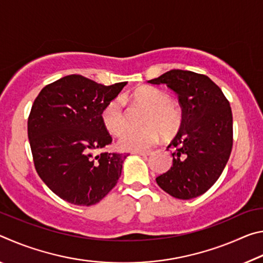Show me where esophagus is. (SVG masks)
Returning <instances> with one entry per match:
<instances>
[{
    "mask_svg": "<svg viewBox=\"0 0 263 263\" xmlns=\"http://www.w3.org/2000/svg\"><path fill=\"white\" fill-rule=\"evenodd\" d=\"M133 154H138V155H149L151 151H139V152H133Z\"/></svg>",
    "mask_w": 263,
    "mask_h": 263,
    "instance_id": "esophagus-1",
    "label": "esophagus"
}]
</instances>
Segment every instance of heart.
Segmentation results:
<instances>
[{
  "mask_svg": "<svg viewBox=\"0 0 263 263\" xmlns=\"http://www.w3.org/2000/svg\"><path fill=\"white\" fill-rule=\"evenodd\" d=\"M132 100L145 109H147L144 118L146 127L141 130L127 128L119 136L117 147L126 152H139L149 148L157 144L160 132L164 136H172L181 127L183 121V112L177 102L169 100L162 90L145 86L133 92ZM106 131L111 135H118L126 125V116L124 112L121 97L111 100L104 106L101 115Z\"/></svg>",
  "mask_w": 263,
  "mask_h": 263,
  "instance_id": "heart-1",
  "label": "heart"
}]
</instances>
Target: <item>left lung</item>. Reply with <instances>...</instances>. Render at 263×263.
I'll use <instances>...</instances> for the list:
<instances>
[{"label":"left lung","mask_w":263,"mask_h":263,"mask_svg":"<svg viewBox=\"0 0 263 263\" xmlns=\"http://www.w3.org/2000/svg\"><path fill=\"white\" fill-rule=\"evenodd\" d=\"M151 84H166L176 92L183 121L169 147L173 166L157 177L160 188L173 197L191 199L205 193L219 179L233 145L230 102L206 75L172 69Z\"/></svg>","instance_id":"1"}]
</instances>
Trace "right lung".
<instances>
[{"label": "right lung", "instance_id": "1", "mask_svg": "<svg viewBox=\"0 0 263 263\" xmlns=\"http://www.w3.org/2000/svg\"><path fill=\"white\" fill-rule=\"evenodd\" d=\"M125 86L72 74L47 84L34 100L28 119L34 168L64 201L94 205L117 184L126 154L100 153L112 141L101 115Z\"/></svg>", "mask_w": 263, "mask_h": 263}]
</instances>
